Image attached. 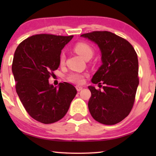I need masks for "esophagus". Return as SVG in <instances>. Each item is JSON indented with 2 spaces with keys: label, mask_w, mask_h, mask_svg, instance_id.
<instances>
[{
  "label": "esophagus",
  "mask_w": 156,
  "mask_h": 156,
  "mask_svg": "<svg viewBox=\"0 0 156 156\" xmlns=\"http://www.w3.org/2000/svg\"><path fill=\"white\" fill-rule=\"evenodd\" d=\"M76 90H77V91H80L82 90L83 87H81V86H79V85H77V86H76Z\"/></svg>",
  "instance_id": "1"
}]
</instances>
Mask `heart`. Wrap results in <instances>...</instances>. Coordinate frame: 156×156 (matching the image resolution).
Listing matches in <instances>:
<instances>
[{
  "instance_id": "b5f03b06",
  "label": "heart",
  "mask_w": 156,
  "mask_h": 156,
  "mask_svg": "<svg viewBox=\"0 0 156 156\" xmlns=\"http://www.w3.org/2000/svg\"><path fill=\"white\" fill-rule=\"evenodd\" d=\"M74 51L77 53V54L82 57L83 59H87L89 57H92L93 55V49L89 44L84 43V42H80V43L76 44L74 47ZM65 61V56L64 54H62L59 58V62L61 65H63ZM84 75L77 73V72H73L69 74L67 76L68 80L69 82L76 83V84H82L84 82Z\"/></svg>"
}]
</instances>
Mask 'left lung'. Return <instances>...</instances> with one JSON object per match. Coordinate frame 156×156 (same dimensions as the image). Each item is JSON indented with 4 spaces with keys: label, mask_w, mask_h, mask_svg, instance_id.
I'll list each match as a JSON object with an SVG mask.
<instances>
[{
    "label": "left lung",
    "mask_w": 156,
    "mask_h": 156,
    "mask_svg": "<svg viewBox=\"0 0 156 156\" xmlns=\"http://www.w3.org/2000/svg\"><path fill=\"white\" fill-rule=\"evenodd\" d=\"M81 37L97 44L101 55L102 64L91 82L102 83L104 90L88 87L91 94L89 112L98 122L116 124L124 119L133 107L139 84L137 54L127 40L111 32L96 31Z\"/></svg>",
    "instance_id": "left-lung-1"
}]
</instances>
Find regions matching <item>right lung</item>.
Instances as JSON below:
<instances>
[{
  "mask_svg": "<svg viewBox=\"0 0 156 156\" xmlns=\"http://www.w3.org/2000/svg\"><path fill=\"white\" fill-rule=\"evenodd\" d=\"M71 36L40 34L23 41L14 54L12 72L16 92L32 118L42 123H52L62 119L76 94L73 85L49 83L52 72L58 69L62 50Z\"/></svg>",
  "mask_w": 156,
  "mask_h": 156,
  "instance_id": "obj_1",
  "label": "right lung"
}]
</instances>
